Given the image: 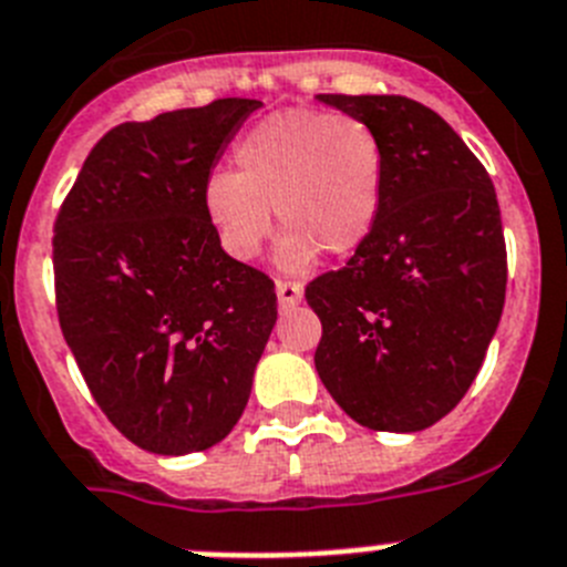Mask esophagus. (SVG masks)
<instances>
[{
	"mask_svg": "<svg viewBox=\"0 0 567 567\" xmlns=\"http://www.w3.org/2000/svg\"><path fill=\"white\" fill-rule=\"evenodd\" d=\"M302 285L297 282H277V299L279 308H293V305L302 302Z\"/></svg>",
	"mask_w": 567,
	"mask_h": 567,
	"instance_id": "obj_1",
	"label": "esophagus"
}]
</instances>
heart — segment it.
Here are the masks:
<instances>
[{
    "mask_svg": "<svg viewBox=\"0 0 567 567\" xmlns=\"http://www.w3.org/2000/svg\"><path fill=\"white\" fill-rule=\"evenodd\" d=\"M236 174L205 182V214L234 259H254L274 234V210L288 228L277 265L302 274L322 250L353 254L371 236L385 188V147L351 113L279 111L256 122L234 147Z\"/></svg>",
    "mask_w": 567,
    "mask_h": 567,
    "instance_id": "b5f03b06",
    "label": "heart"
}]
</instances>
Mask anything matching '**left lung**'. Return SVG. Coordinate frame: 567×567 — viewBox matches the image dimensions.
Wrapping results in <instances>:
<instances>
[{
    "instance_id": "left-lung-1",
    "label": "left lung",
    "mask_w": 567,
    "mask_h": 567,
    "mask_svg": "<svg viewBox=\"0 0 567 567\" xmlns=\"http://www.w3.org/2000/svg\"><path fill=\"white\" fill-rule=\"evenodd\" d=\"M317 100L365 120L385 147L371 236L344 268L305 288L322 322L317 373L359 425L425 431L460 405L502 317L508 256L494 182L420 102Z\"/></svg>"
}]
</instances>
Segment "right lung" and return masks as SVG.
Masks as SVG:
<instances>
[{
  "mask_svg": "<svg viewBox=\"0 0 567 567\" xmlns=\"http://www.w3.org/2000/svg\"><path fill=\"white\" fill-rule=\"evenodd\" d=\"M259 100L125 122L96 142L53 228L56 311L96 405L159 456L223 442L277 324L262 270L236 262L205 182Z\"/></svg>",
  "mask_w": 567,
  "mask_h": 567,
  "instance_id": "right-lung-1",
  "label": "right lung"
}]
</instances>
